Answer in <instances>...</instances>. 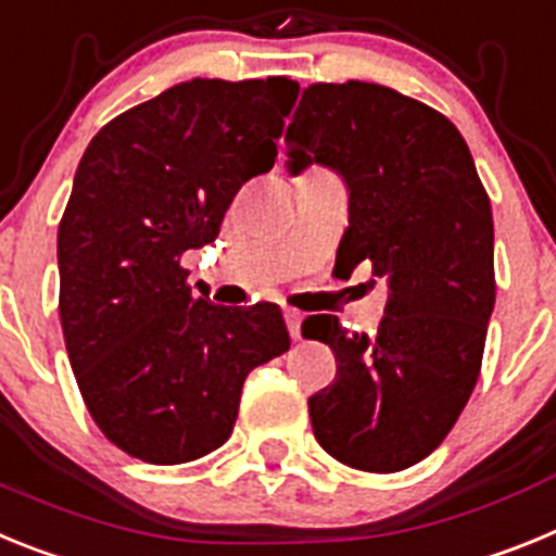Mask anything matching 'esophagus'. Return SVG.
Here are the masks:
<instances>
[{
  "mask_svg": "<svg viewBox=\"0 0 556 556\" xmlns=\"http://www.w3.org/2000/svg\"><path fill=\"white\" fill-rule=\"evenodd\" d=\"M285 325H288V332H291L293 341H299V338H302V313L293 311V307H288V311H285Z\"/></svg>",
  "mask_w": 556,
  "mask_h": 556,
  "instance_id": "34e87169",
  "label": "esophagus"
}]
</instances>
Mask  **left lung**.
Instances as JSON below:
<instances>
[{
	"label": "left lung",
	"mask_w": 556,
	"mask_h": 556,
	"mask_svg": "<svg viewBox=\"0 0 556 556\" xmlns=\"http://www.w3.org/2000/svg\"><path fill=\"white\" fill-rule=\"evenodd\" d=\"M288 170L330 167L350 192L338 268L371 263L389 299L378 336L311 316L336 380L307 400L318 445L369 472L417 465L447 437L479 380L495 307L492 210L470 148L431 105L346 80L302 91Z\"/></svg>",
	"instance_id": "1"
}]
</instances>
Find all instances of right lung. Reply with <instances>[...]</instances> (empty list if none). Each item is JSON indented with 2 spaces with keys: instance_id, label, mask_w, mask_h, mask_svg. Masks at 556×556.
<instances>
[{
  "instance_id": "add662e5",
  "label": "right lung",
  "mask_w": 556,
  "mask_h": 556,
  "mask_svg": "<svg viewBox=\"0 0 556 556\" xmlns=\"http://www.w3.org/2000/svg\"><path fill=\"white\" fill-rule=\"evenodd\" d=\"M296 94L291 77H195L103 125L77 164L58 313L86 408L128 456L181 465L224 445L245 375L291 346L277 305H215L178 260L271 170Z\"/></svg>"
}]
</instances>
